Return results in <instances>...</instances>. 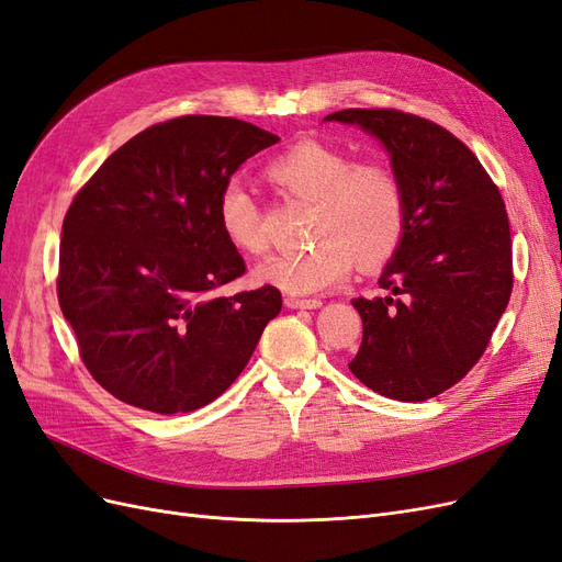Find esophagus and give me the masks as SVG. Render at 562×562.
Here are the masks:
<instances>
[{
    "mask_svg": "<svg viewBox=\"0 0 562 562\" xmlns=\"http://www.w3.org/2000/svg\"><path fill=\"white\" fill-rule=\"evenodd\" d=\"M283 302L285 307L291 310H318L323 304L318 297H295V295H288Z\"/></svg>",
    "mask_w": 562,
    "mask_h": 562,
    "instance_id": "obj_1",
    "label": "esophagus"
}]
</instances>
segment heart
<instances>
[{"label":"heart","mask_w":562,"mask_h":562,"mask_svg":"<svg viewBox=\"0 0 562 562\" xmlns=\"http://www.w3.org/2000/svg\"><path fill=\"white\" fill-rule=\"evenodd\" d=\"M277 190L302 203H314L307 250L271 255L255 279L285 293H318L347 279L356 258L378 269L394 258L407 229V192L403 178L382 159L356 161L349 151L321 140H300L267 164ZM220 229L241 252L267 248L258 201L241 182H227L217 199Z\"/></svg>","instance_id":"1"}]
</instances>
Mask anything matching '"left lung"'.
<instances>
[{
  "label": "left lung",
  "instance_id": "left-lung-1",
  "mask_svg": "<svg viewBox=\"0 0 562 562\" xmlns=\"http://www.w3.org/2000/svg\"><path fill=\"white\" fill-rule=\"evenodd\" d=\"M326 122L359 124L380 138L407 192L403 244L380 277L386 295L351 302L363 339L349 370L386 398H434L479 363L512 297L499 187L462 140L429 119L351 108Z\"/></svg>",
  "mask_w": 562,
  "mask_h": 562
}]
</instances>
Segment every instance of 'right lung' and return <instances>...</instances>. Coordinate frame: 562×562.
Masks as SVG:
<instances>
[{
    "label": "right lung",
    "instance_id": "obj_1",
    "mask_svg": "<svg viewBox=\"0 0 562 562\" xmlns=\"http://www.w3.org/2000/svg\"><path fill=\"white\" fill-rule=\"evenodd\" d=\"M277 143L234 116L168 119L133 135L72 199L58 302L83 366L114 398L192 413L241 375L281 293L217 295L246 274L217 199L236 168Z\"/></svg>",
    "mask_w": 562,
    "mask_h": 562
}]
</instances>
